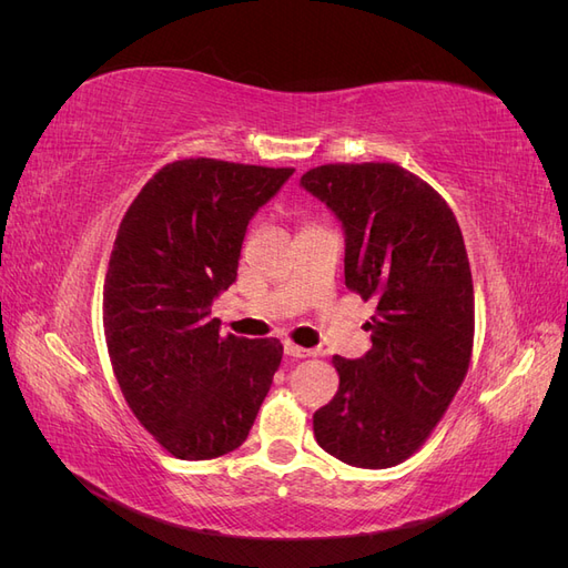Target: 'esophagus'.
Instances as JSON below:
<instances>
[{
	"label": "esophagus",
	"mask_w": 568,
	"mask_h": 568,
	"mask_svg": "<svg viewBox=\"0 0 568 568\" xmlns=\"http://www.w3.org/2000/svg\"><path fill=\"white\" fill-rule=\"evenodd\" d=\"M284 353L288 355V357H311L313 355V351H305V348H301V346H296V343H291V341H286L284 343Z\"/></svg>",
	"instance_id": "obj_1"
}]
</instances>
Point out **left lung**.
I'll return each instance as SVG.
<instances>
[{
	"instance_id": "obj_1",
	"label": "left lung",
	"mask_w": 568,
	"mask_h": 568,
	"mask_svg": "<svg viewBox=\"0 0 568 568\" xmlns=\"http://www.w3.org/2000/svg\"><path fill=\"white\" fill-rule=\"evenodd\" d=\"M346 232V286L376 313L372 348L334 355L338 390L313 415L320 448L386 469L432 436L469 369L474 282L450 205L395 163H329L301 178Z\"/></svg>"
}]
</instances>
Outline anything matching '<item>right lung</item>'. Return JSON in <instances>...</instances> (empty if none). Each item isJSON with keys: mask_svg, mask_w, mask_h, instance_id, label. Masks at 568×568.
Wrapping results in <instances>:
<instances>
[{"mask_svg": "<svg viewBox=\"0 0 568 568\" xmlns=\"http://www.w3.org/2000/svg\"><path fill=\"white\" fill-rule=\"evenodd\" d=\"M291 175L173 161L118 227L104 282L109 357L134 417L178 459L236 450L280 369L277 338L222 336L211 305L236 280L248 220Z\"/></svg>", "mask_w": 568, "mask_h": 568, "instance_id": "right-lung-1", "label": "right lung"}]
</instances>
